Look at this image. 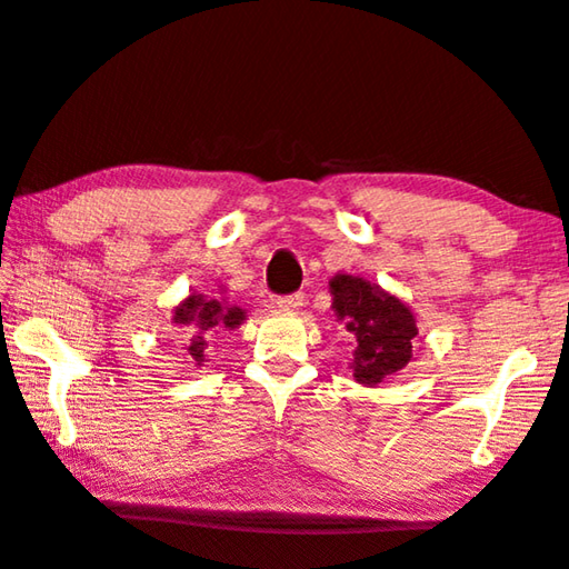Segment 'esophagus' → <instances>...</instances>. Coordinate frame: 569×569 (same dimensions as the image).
I'll return each instance as SVG.
<instances>
[{"instance_id":"obj_1","label":"esophagus","mask_w":569,"mask_h":569,"mask_svg":"<svg viewBox=\"0 0 569 569\" xmlns=\"http://www.w3.org/2000/svg\"><path fill=\"white\" fill-rule=\"evenodd\" d=\"M305 301H307L305 293H291V297H280L276 305L278 309H283V312H299V309L305 307Z\"/></svg>"}]
</instances>
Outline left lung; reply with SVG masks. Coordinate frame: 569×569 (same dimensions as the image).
<instances>
[{
	"mask_svg": "<svg viewBox=\"0 0 569 569\" xmlns=\"http://www.w3.org/2000/svg\"><path fill=\"white\" fill-rule=\"evenodd\" d=\"M332 309L356 338L351 369L359 385H380L413 359L419 336L416 317L403 301L369 280L338 272L330 280Z\"/></svg>",
	"mask_w": 569,
	"mask_h": 569,
	"instance_id": "obj_1",
	"label": "left lung"
}]
</instances>
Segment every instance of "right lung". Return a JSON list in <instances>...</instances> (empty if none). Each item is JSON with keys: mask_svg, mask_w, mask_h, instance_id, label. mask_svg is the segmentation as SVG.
Wrapping results in <instances>:
<instances>
[{"mask_svg": "<svg viewBox=\"0 0 569 569\" xmlns=\"http://www.w3.org/2000/svg\"><path fill=\"white\" fill-rule=\"evenodd\" d=\"M244 309L229 305V301L221 299V293H213V297L192 293V297H187L177 309H173V322L187 325V330L192 332L187 346V356L197 363V367H202V361H206L210 338L221 330L239 328V325L244 322Z\"/></svg>", "mask_w": 569, "mask_h": 569, "instance_id": "obj_1", "label": "right lung"}]
</instances>
